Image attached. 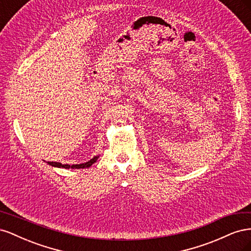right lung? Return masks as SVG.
Masks as SVG:
<instances>
[{"mask_svg":"<svg viewBox=\"0 0 251 251\" xmlns=\"http://www.w3.org/2000/svg\"><path fill=\"white\" fill-rule=\"evenodd\" d=\"M100 156H94L91 160L85 162V163H80V164H62L59 162H53V161H48L47 163L51 166H54V168H64V169H86V168H90L91 165H92L94 162H96V160L98 159Z\"/></svg>","mask_w":251,"mask_h":251,"instance_id":"1","label":"right lung"}]
</instances>
